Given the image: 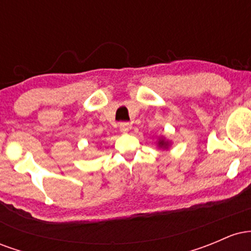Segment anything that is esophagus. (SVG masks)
<instances>
[{
  "instance_id": "esophagus-1",
  "label": "esophagus",
  "mask_w": 251,
  "mask_h": 251,
  "mask_svg": "<svg viewBox=\"0 0 251 251\" xmlns=\"http://www.w3.org/2000/svg\"><path fill=\"white\" fill-rule=\"evenodd\" d=\"M119 128H120V131L123 132V133H126V132H128L129 129H131V124H129V123H120Z\"/></svg>"
}]
</instances>
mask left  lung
<instances>
[{"mask_svg":"<svg viewBox=\"0 0 251 251\" xmlns=\"http://www.w3.org/2000/svg\"><path fill=\"white\" fill-rule=\"evenodd\" d=\"M159 145H160V146H166V145H168V144H166L165 142H164V140H160V142H159Z\"/></svg>","mask_w":251,"mask_h":251,"instance_id":"1","label":"left lung"}]
</instances>
